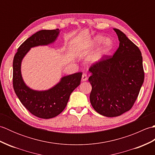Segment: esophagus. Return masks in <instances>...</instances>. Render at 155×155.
Instances as JSON below:
<instances>
[{"instance_id":"esophagus-1","label":"esophagus","mask_w":155,"mask_h":155,"mask_svg":"<svg viewBox=\"0 0 155 155\" xmlns=\"http://www.w3.org/2000/svg\"><path fill=\"white\" fill-rule=\"evenodd\" d=\"M88 79V77H87V75L86 74H83L82 75V81H86Z\"/></svg>"}]
</instances>
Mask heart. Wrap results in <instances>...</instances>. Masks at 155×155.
I'll return each instance as SVG.
<instances>
[{"instance_id": "obj_1", "label": "heart", "mask_w": 155, "mask_h": 155, "mask_svg": "<svg viewBox=\"0 0 155 155\" xmlns=\"http://www.w3.org/2000/svg\"><path fill=\"white\" fill-rule=\"evenodd\" d=\"M103 43L101 47L98 49V51L95 52V54L92 58L93 61L97 62L101 60L102 58L109 54L110 52L113 49V42L110 39H106L101 35H97L91 39L88 45L91 46V47H97Z\"/></svg>"}]
</instances>
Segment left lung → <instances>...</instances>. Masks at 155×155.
<instances>
[{"label": "left lung", "mask_w": 155, "mask_h": 155, "mask_svg": "<svg viewBox=\"0 0 155 155\" xmlns=\"http://www.w3.org/2000/svg\"><path fill=\"white\" fill-rule=\"evenodd\" d=\"M119 47L113 57L106 56L91 67L90 101L104 117H114L129 110L139 95L144 74L141 52L125 34L114 28Z\"/></svg>", "instance_id": "left-lung-1"}]
</instances>
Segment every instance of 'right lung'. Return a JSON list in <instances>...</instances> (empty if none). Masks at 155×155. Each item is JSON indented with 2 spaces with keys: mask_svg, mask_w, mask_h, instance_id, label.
Here are the masks:
<instances>
[{
  "mask_svg": "<svg viewBox=\"0 0 155 155\" xmlns=\"http://www.w3.org/2000/svg\"><path fill=\"white\" fill-rule=\"evenodd\" d=\"M59 33V29L37 32L20 46L13 59L12 82L16 96L31 114L45 119L57 117L64 109L71 94L81 84L83 72L62 77L57 84L48 90L36 91L24 82L21 63L31 48L54 43Z\"/></svg>",
  "mask_w": 155,
  "mask_h": 155,
  "instance_id": "1",
  "label": "right lung"
}]
</instances>
